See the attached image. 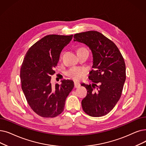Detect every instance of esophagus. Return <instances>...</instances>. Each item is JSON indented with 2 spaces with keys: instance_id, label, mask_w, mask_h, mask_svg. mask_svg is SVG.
<instances>
[{
  "instance_id": "34e87169",
  "label": "esophagus",
  "mask_w": 146,
  "mask_h": 146,
  "mask_svg": "<svg viewBox=\"0 0 146 146\" xmlns=\"http://www.w3.org/2000/svg\"><path fill=\"white\" fill-rule=\"evenodd\" d=\"M74 88H79L80 86V84H79V83H78V82H74Z\"/></svg>"
}]
</instances>
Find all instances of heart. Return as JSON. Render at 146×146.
<instances>
[{
  "instance_id": "1",
  "label": "heart",
  "mask_w": 146,
  "mask_h": 146,
  "mask_svg": "<svg viewBox=\"0 0 146 146\" xmlns=\"http://www.w3.org/2000/svg\"><path fill=\"white\" fill-rule=\"evenodd\" d=\"M81 51H88V50L85 48H80L78 50V52H81ZM85 73H86L85 68L83 67H73V68H71L70 69H69L67 72V75L70 78L73 79L74 80L78 81L80 80L82 78L84 77Z\"/></svg>"
}]
</instances>
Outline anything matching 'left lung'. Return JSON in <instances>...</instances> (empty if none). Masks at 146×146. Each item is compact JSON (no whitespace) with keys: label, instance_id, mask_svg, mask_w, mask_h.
Here are the masks:
<instances>
[{"label":"left lung","instance_id":"1","mask_svg":"<svg viewBox=\"0 0 146 146\" xmlns=\"http://www.w3.org/2000/svg\"><path fill=\"white\" fill-rule=\"evenodd\" d=\"M74 41L85 44L91 50L92 68L89 76L92 84L81 85L87 95L82 101L84 111L92 117L108 114L121 97L126 79V67L123 56L111 40L97 31L75 34ZM97 86L96 92L94 91Z\"/></svg>","mask_w":146,"mask_h":146}]
</instances>
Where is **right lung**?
Segmentation results:
<instances>
[{
    "instance_id": "right-lung-1",
    "label": "right lung",
    "mask_w": 146,
    "mask_h": 146,
    "mask_svg": "<svg viewBox=\"0 0 146 146\" xmlns=\"http://www.w3.org/2000/svg\"><path fill=\"white\" fill-rule=\"evenodd\" d=\"M73 35H47L28 50L21 67V88L30 107L43 117H54L64 110L66 100L74 87L72 80L51 85L62 49Z\"/></svg>"
}]
</instances>
